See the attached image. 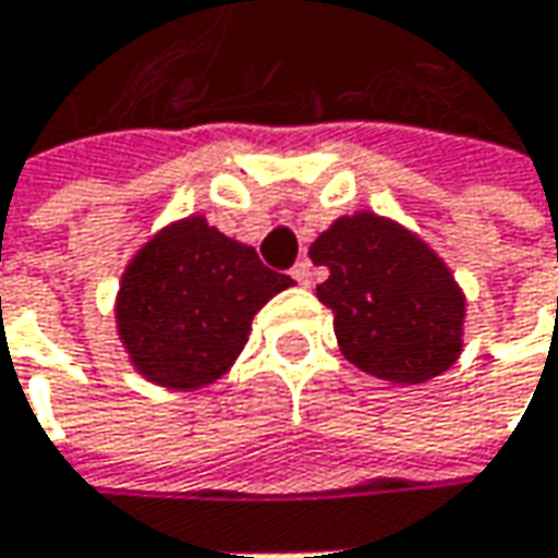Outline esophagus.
Segmentation results:
<instances>
[{
  "mask_svg": "<svg viewBox=\"0 0 558 558\" xmlns=\"http://www.w3.org/2000/svg\"><path fill=\"white\" fill-rule=\"evenodd\" d=\"M291 279H294L298 286H304V289H307V286H311V282H313L311 260H298V264L291 267Z\"/></svg>",
  "mask_w": 558,
  "mask_h": 558,
  "instance_id": "1",
  "label": "esophagus"
}]
</instances>
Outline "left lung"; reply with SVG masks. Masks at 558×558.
Masks as SVG:
<instances>
[{
    "label": "left lung",
    "mask_w": 558,
    "mask_h": 558,
    "mask_svg": "<svg viewBox=\"0 0 558 558\" xmlns=\"http://www.w3.org/2000/svg\"><path fill=\"white\" fill-rule=\"evenodd\" d=\"M329 269L316 298L332 311L341 354L391 385H422L462 354L465 294L438 251L373 210L338 217L311 245Z\"/></svg>",
    "instance_id": "1"
}]
</instances>
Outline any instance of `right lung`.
<instances>
[{"mask_svg": "<svg viewBox=\"0 0 558 558\" xmlns=\"http://www.w3.org/2000/svg\"><path fill=\"white\" fill-rule=\"evenodd\" d=\"M291 276L202 214L163 226L120 276L114 319L136 373L170 391L214 385L247 344L251 319Z\"/></svg>", "mask_w": 558, "mask_h": 558, "instance_id": "right-lung-1", "label": "right lung"}]
</instances>
